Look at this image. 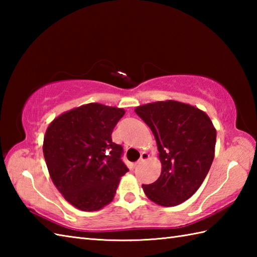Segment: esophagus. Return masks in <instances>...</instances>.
<instances>
[{"label": "esophagus", "instance_id": "34e87169", "mask_svg": "<svg viewBox=\"0 0 257 257\" xmlns=\"http://www.w3.org/2000/svg\"><path fill=\"white\" fill-rule=\"evenodd\" d=\"M149 158V155L147 154V152H143V154H141V156H140V159L137 161V163H136V165H140L141 162H144L145 160H147Z\"/></svg>", "mask_w": 257, "mask_h": 257}]
</instances>
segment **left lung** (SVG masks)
Instances as JSON below:
<instances>
[{"label":"left lung","instance_id":"8db88e82","mask_svg":"<svg viewBox=\"0 0 257 257\" xmlns=\"http://www.w3.org/2000/svg\"><path fill=\"white\" fill-rule=\"evenodd\" d=\"M154 134L162 170L159 179L143 184L146 195L162 206H174L200 188L214 159L216 132L207 114L174 100L136 108Z\"/></svg>","mask_w":257,"mask_h":257}]
</instances>
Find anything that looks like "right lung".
Here are the masks:
<instances>
[{"label":"right lung","instance_id":"obj_1","mask_svg":"<svg viewBox=\"0 0 257 257\" xmlns=\"http://www.w3.org/2000/svg\"><path fill=\"white\" fill-rule=\"evenodd\" d=\"M123 109L88 103L65 112L48 125L43 152L55 187L81 211H97L112 201L129 171L123 148L111 134Z\"/></svg>","mask_w":257,"mask_h":257}]
</instances>
